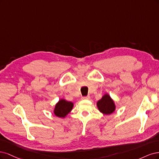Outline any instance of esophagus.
<instances>
[{
	"label": "esophagus",
	"mask_w": 159,
	"mask_h": 159,
	"mask_svg": "<svg viewBox=\"0 0 159 159\" xmlns=\"http://www.w3.org/2000/svg\"><path fill=\"white\" fill-rule=\"evenodd\" d=\"M90 99V96H84L82 98V100H89Z\"/></svg>",
	"instance_id": "1"
}]
</instances>
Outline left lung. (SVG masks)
I'll return each mask as SVG.
<instances>
[{"instance_id":"obj_1","label":"left lung","mask_w":159,"mask_h":159,"mask_svg":"<svg viewBox=\"0 0 159 159\" xmlns=\"http://www.w3.org/2000/svg\"><path fill=\"white\" fill-rule=\"evenodd\" d=\"M96 106L98 110L104 115L111 114L116 108L114 100L108 94H105L102 96V98L96 102Z\"/></svg>"}]
</instances>
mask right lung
I'll list each match as a JSON object with an SVG mask.
<instances>
[{
  "label": "right lung",
  "mask_w": 159,
  "mask_h": 159,
  "mask_svg": "<svg viewBox=\"0 0 159 159\" xmlns=\"http://www.w3.org/2000/svg\"><path fill=\"white\" fill-rule=\"evenodd\" d=\"M73 106L74 104L73 102H69L63 98L60 99L55 106L53 114L58 117L65 118L69 112L72 110Z\"/></svg>",
  "instance_id": "obj_1"
}]
</instances>
